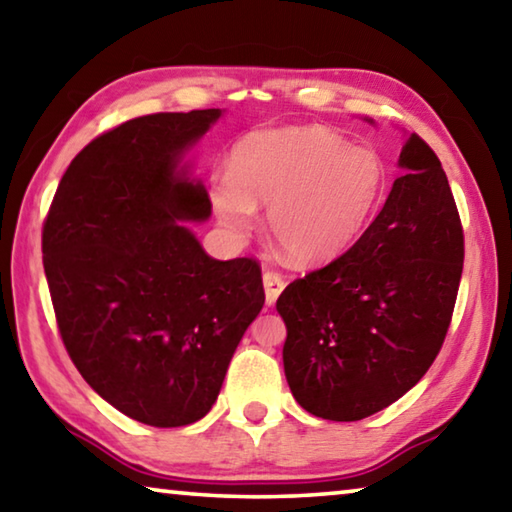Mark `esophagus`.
<instances>
[{
    "mask_svg": "<svg viewBox=\"0 0 512 512\" xmlns=\"http://www.w3.org/2000/svg\"><path fill=\"white\" fill-rule=\"evenodd\" d=\"M263 286H265V301L267 306H274L276 299H279V295L283 292V288H286V279L279 272H270L267 270L263 274Z\"/></svg>",
    "mask_w": 512,
    "mask_h": 512,
    "instance_id": "34e87169",
    "label": "esophagus"
}]
</instances>
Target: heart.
Wrapping results in <instances>:
<instances>
[{
	"mask_svg": "<svg viewBox=\"0 0 512 512\" xmlns=\"http://www.w3.org/2000/svg\"><path fill=\"white\" fill-rule=\"evenodd\" d=\"M385 190L372 149L347 145L315 124L247 133L229 174L211 183V206L231 238L245 240L267 206V231L297 265H322L363 236Z\"/></svg>",
	"mask_w": 512,
	"mask_h": 512,
	"instance_id": "heart-1",
	"label": "heart"
}]
</instances>
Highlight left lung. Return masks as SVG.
I'll return each instance as SVG.
<instances>
[{
	"label": "left lung",
	"instance_id": "obj_1",
	"mask_svg": "<svg viewBox=\"0 0 512 512\" xmlns=\"http://www.w3.org/2000/svg\"><path fill=\"white\" fill-rule=\"evenodd\" d=\"M399 167L356 245L276 301L292 397L322 420L356 422L404 397L438 356L454 313L465 249L447 174L415 133Z\"/></svg>",
	"mask_w": 512,
	"mask_h": 512
}]
</instances>
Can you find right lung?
<instances>
[{"label": "right lung", "instance_id": "add662e5", "mask_svg": "<svg viewBox=\"0 0 512 512\" xmlns=\"http://www.w3.org/2000/svg\"><path fill=\"white\" fill-rule=\"evenodd\" d=\"M222 115H145L92 140L58 183L43 229L72 363L113 408L158 429L213 408L265 304L258 263L217 261L188 226L211 217V199L186 156Z\"/></svg>", "mask_w": 512, "mask_h": 512}]
</instances>
